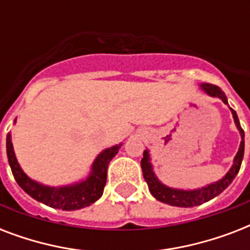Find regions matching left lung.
<instances>
[{
  "label": "left lung",
  "instance_id": "left-lung-1",
  "mask_svg": "<svg viewBox=\"0 0 250 250\" xmlns=\"http://www.w3.org/2000/svg\"><path fill=\"white\" fill-rule=\"evenodd\" d=\"M201 89L205 92L206 94H209L210 97H218L221 98L222 101L225 102L226 105H229V101H227V97L226 94L223 93V90L217 85H213V84L204 83L201 84ZM231 113H232L233 121H235V125H236L239 132H240L241 141L240 146H239V150H237L236 156L233 158V164L231 166V168L229 170V172L223 176L222 179H219L218 182H214L211 184H208V186L202 187V188H197V189H179V188H171V187L165 186L164 183H161L158 180V178L154 174L153 171L152 162H150V154H149V150H144L143 153V160H141V168H143V175H144V179L146 184L149 187V190L150 193L153 194V197H156L158 201L167 204V205L171 206H179V208H193V206L202 205L204 202H208L210 200H213L214 197H217L218 194H221L223 190L227 188V187L232 183V180L235 179V176L237 175L239 170H240L241 162H243V157H244V131L241 128L240 122H239V118H237L236 111L233 109H231Z\"/></svg>",
  "mask_w": 250,
  "mask_h": 250
}]
</instances>
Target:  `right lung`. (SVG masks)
Listing matches in <instances>:
<instances>
[{
	"mask_svg": "<svg viewBox=\"0 0 250 250\" xmlns=\"http://www.w3.org/2000/svg\"><path fill=\"white\" fill-rule=\"evenodd\" d=\"M121 146L122 144H118L102 150L92 164L89 175L82 182L63 187H49L35 182L27 176V174L18 164L11 143V133H7L6 136V152H7L9 165L19 187L36 201L42 202L46 206L54 209L68 210V211L86 208L101 197L106 184L107 166Z\"/></svg>",
	"mask_w": 250,
	"mask_h": 250,
	"instance_id": "1",
	"label": "right lung"
}]
</instances>
